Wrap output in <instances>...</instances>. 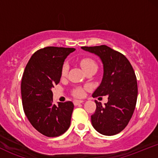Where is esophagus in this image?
<instances>
[{"mask_svg": "<svg viewBox=\"0 0 158 158\" xmlns=\"http://www.w3.org/2000/svg\"><path fill=\"white\" fill-rule=\"evenodd\" d=\"M84 101L83 100H81V99H75V100L73 101V103L75 106H78V105L81 104V103H82Z\"/></svg>", "mask_w": 158, "mask_h": 158, "instance_id": "esophagus-1", "label": "esophagus"}]
</instances>
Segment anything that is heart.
I'll return each mask as SVG.
<instances>
[{
  "instance_id": "1",
  "label": "heart",
  "mask_w": 158,
  "mask_h": 158,
  "mask_svg": "<svg viewBox=\"0 0 158 158\" xmlns=\"http://www.w3.org/2000/svg\"><path fill=\"white\" fill-rule=\"evenodd\" d=\"M80 64L81 68L84 69V70H88L92 67H97V63L94 61L93 59H90V58H85V59H81L80 61ZM68 64L67 63H64L62 66V69H61V74L62 76H65L68 73ZM73 94L76 97H82L84 95V90L81 88H77L76 89L73 90Z\"/></svg>"
}]
</instances>
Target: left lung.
Segmentation results:
<instances>
[{
    "instance_id": "1",
    "label": "left lung",
    "mask_w": 158,
    "mask_h": 158,
    "mask_svg": "<svg viewBox=\"0 0 158 158\" xmlns=\"http://www.w3.org/2000/svg\"><path fill=\"white\" fill-rule=\"evenodd\" d=\"M81 49L99 56L103 64L102 81L92 96H108V102L103 106L95 100L97 108L91 116L92 126L103 135H117L126 128L135 109L137 82L134 69L123 54L106 45Z\"/></svg>"
}]
</instances>
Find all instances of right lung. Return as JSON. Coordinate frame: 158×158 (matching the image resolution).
Listing matches in <instances>:
<instances>
[{
    "instance_id": "1",
    "label": "right lung",
    "mask_w": 158,
    "mask_h": 158,
    "mask_svg": "<svg viewBox=\"0 0 158 158\" xmlns=\"http://www.w3.org/2000/svg\"><path fill=\"white\" fill-rule=\"evenodd\" d=\"M76 49L47 47L33 54L27 63L21 90L25 115L38 131L47 137L64 134L70 125L74 105L52 100L51 89L58 85L65 59Z\"/></svg>"
}]
</instances>
